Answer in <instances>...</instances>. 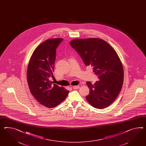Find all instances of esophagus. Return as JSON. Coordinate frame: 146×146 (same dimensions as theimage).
I'll list each match as a JSON object with an SVG mask.
<instances>
[{"instance_id":"esophagus-1","label":"esophagus","mask_w":146,"mask_h":146,"mask_svg":"<svg viewBox=\"0 0 146 146\" xmlns=\"http://www.w3.org/2000/svg\"><path fill=\"white\" fill-rule=\"evenodd\" d=\"M72 88H73V89H74V90H77V89H79V86H73V87H72Z\"/></svg>"}]
</instances>
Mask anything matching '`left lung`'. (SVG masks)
Returning <instances> with one entry per match:
<instances>
[{
  "instance_id": "1",
  "label": "left lung",
  "mask_w": 146,
  "mask_h": 146,
  "mask_svg": "<svg viewBox=\"0 0 146 146\" xmlns=\"http://www.w3.org/2000/svg\"><path fill=\"white\" fill-rule=\"evenodd\" d=\"M70 44L86 66L93 68L100 79L94 84L86 82L90 88L87 101L95 108L108 107L120 93L123 82V68L116 51L108 42L98 38L75 39Z\"/></svg>"
}]
</instances>
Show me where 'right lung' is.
Here are the masks:
<instances>
[{
    "label": "right lung",
    "instance_id": "add662e5",
    "mask_svg": "<svg viewBox=\"0 0 146 146\" xmlns=\"http://www.w3.org/2000/svg\"><path fill=\"white\" fill-rule=\"evenodd\" d=\"M62 38L49 39L38 45L31 57L27 71L30 92L35 99L48 108L56 107L66 98L69 91L49 80L54 78L56 49Z\"/></svg>",
    "mask_w": 146,
    "mask_h": 146
}]
</instances>
